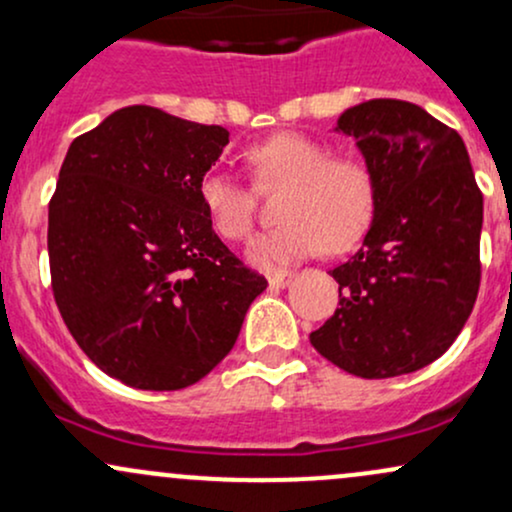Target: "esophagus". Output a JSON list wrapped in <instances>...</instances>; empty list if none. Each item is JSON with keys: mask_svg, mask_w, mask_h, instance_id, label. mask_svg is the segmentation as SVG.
<instances>
[{"mask_svg": "<svg viewBox=\"0 0 512 512\" xmlns=\"http://www.w3.org/2000/svg\"><path fill=\"white\" fill-rule=\"evenodd\" d=\"M293 281V274L291 272H274V274H269V286H272V289H286V286H289Z\"/></svg>", "mask_w": 512, "mask_h": 512, "instance_id": "1", "label": "esophagus"}]
</instances>
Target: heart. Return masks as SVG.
<instances>
[{"instance_id":"b5f03b06","label":"heart","mask_w":512,"mask_h":512,"mask_svg":"<svg viewBox=\"0 0 512 512\" xmlns=\"http://www.w3.org/2000/svg\"><path fill=\"white\" fill-rule=\"evenodd\" d=\"M248 163L260 187L286 185L281 226L250 245L257 267L274 269L305 260L327 245L344 250L366 233L375 214V178L368 163L332 156L330 146L296 132H281L252 144ZM199 199L221 238L240 243L255 226V187L226 170L199 180Z\"/></svg>"}]
</instances>
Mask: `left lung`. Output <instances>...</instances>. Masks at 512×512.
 I'll return each mask as SVG.
<instances>
[{
    "instance_id": "left-lung-1",
    "label": "left lung",
    "mask_w": 512,
    "mask_h": 512,
    "mask_svg": "<svg viewBox=\"0 0 512 512\" xmlns=\"http://www.w3.org/2000/svg\"><path fill=\"white\" fill-rule=\"evenodd\" d=\"M375 178L363 248L332 269L339 308L310 344L358 378L414 373L462 332L479 293L484 197L467 146L419 105L375 98L344 110Z\"/></svg>"
}]
</instances>
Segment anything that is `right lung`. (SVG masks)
Returning <instances> with one entry per match:
<instances>
[{"instance_id": "right-lung-1", "label": "right lung", "mask_w": 512, "mask_h": 512, "mask_svg": "<svg viewBox=\"0 0 512 512\" xmlns=\"http://www.w3.org/2000/svg\"><path fill=\"white\" fill-rule=\"evenodd\" d=\"M226 144L219 125L129 105L76 137L60 168L48 214L55 303L81 351L129 387L195 385L267 289L199 199Z\"/></svg>"}]
</instances>
